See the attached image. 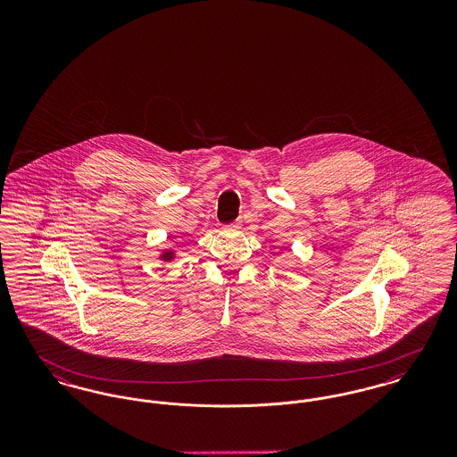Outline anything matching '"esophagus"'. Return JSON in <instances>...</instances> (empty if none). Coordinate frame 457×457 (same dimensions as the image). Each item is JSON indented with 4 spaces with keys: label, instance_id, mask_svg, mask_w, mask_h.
Listing matches in <instances>:
<instances>
[{
    "label": "esophagus",
    "instance_id": "34e87169",
    "mask_svg": "<svg viewBox=\"0 0 457 457\" xmlns=\"http://www.w3.org/2000/svg\"><path fill=\"white\" fill-rule=\"evenodd\" d=\"M239 222H241V220H237V222H233V228H239Z\"/></svg>",
    "mask_w": 457,
    "mask_h": 457
}]
</instances>
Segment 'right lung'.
I'll return each instance as SVG.
<instances>
[{
  "mask_svg": "<svg viewBox=\"0 0 457 457\" xmlns=\"http://www.w3.org/2000/svg\"><path fill=\"white\" fill-rule=\"evenodd\" d=\"M178 259V253H176V250L174 248H166V250H162L161 253H159V261L162 262H173Z\"/></svg>",
  "mask_w": 457,
  "mask_h": 457,
  "instance_id": "add662e5",
  "label": "right lung"
}]
</instances>
